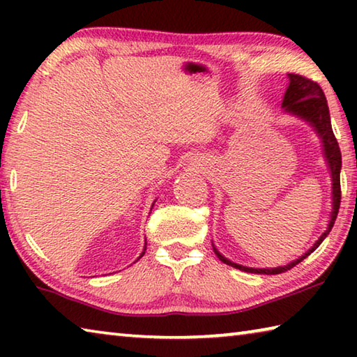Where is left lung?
I'll list each match as a JSON object with an SVG mask.
<instances>
[{"label": "left lung", "instance_id": "obj_1", "mask_svg": "<svg viewBox=\"0 0 357 357\" xmlns=\"http://www.w3.org/2000/svg\"><path fill=\"white\" fill-rule=\"evenodd\" d=\"M144 250H146V247H144ZM214 252H215V255H217V257H219V253H220V252H219V250H217V249H215V247H214ZM143 255H144V252H142V255H140V257H138V258H142ZM220 255H222V253H220ZM219 259H220V258H219ZM220 261H223V259H220Z\"/></svg>", "mask_w": 357, "mask_h": 357}]
</instances>
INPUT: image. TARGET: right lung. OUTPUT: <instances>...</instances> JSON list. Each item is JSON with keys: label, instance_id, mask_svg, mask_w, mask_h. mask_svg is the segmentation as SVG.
<instances>
[{"label": "right lung", "instance_id": "obj_1", "mask_svg": "<svg viewBox=\"0 0 357 357\" xmlns=\"http://www.w3.org/2000/svg\"><path fill=\"white\" fill-rule=\"evenodd\" d=\"M282 108L285 113L293 114V116L304 119L305 123H309L312 128L315 129L319 140H321L323 155H324L326 164H328L331 183H332V189H331L332 211L329 215L328 228H326V231L318 238L317 243L313 244L310 249L304 253V255L299 257L298 259H294V261H291L287 266H279V268H271V269L269 268H247V266H243V264L231 263L229 259H227L219 253V258L223 259V263L249 274H266V275L280 274V273H285L288 269H291L293 266H296L298 263H301L302 259L309 257L313 250H317L318 245L323 243L326 236H328L332 227H334V222L338 214V208H340L342 153L334 137V132H332L329 107H328V100L324 98L323 89L319 88L317 83L307 80L304 77L288 74V88H287L285 96H283Z\"/></svg>", "mask_w": 357, "mask_h": 357}]
</instances>
